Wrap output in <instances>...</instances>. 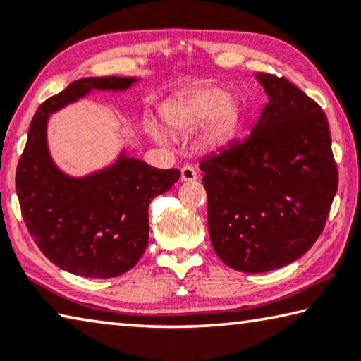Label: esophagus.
<instances>
[{
  "mask_svg": "<svg viewBox=\"0 0 361 361\" xmlns=\"http://www.w3.org/2000/svg\"><path fill=\"white\" fill-rule=\"evenodd\" d=\"M198 177V173H197V169L193 168V166H190V164H187V166H184V168L180 169V179L184 180V182H190V180H195Z\"/></svg>",
  "mask_w": 361,
  "mask_h": 361,
  "instance_id": "1",
  "label": "esophagus"
}]
</instances>
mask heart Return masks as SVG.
Here are the masks:
<instances>
[{
	"label": "heart",
	"mask_w": 361,
	"mask_h": 361,
	"mask_svg": "<svg viewBox=\"0 0 361 361\" xmlns=\"http://www.w3.org/2000/svg\"><path fill=\"white\" fill-rule=\"evenodd\" d=\"M163 119L171 132H192L202 126L200 138L207 147H219L234 135L240 121V108L224 87L207 84L177 98L163 111ZM149 134L166 142L168 135L157 126H149Z\"/></svg>",
	"instance_id": "obj_1"
}]
</instances>
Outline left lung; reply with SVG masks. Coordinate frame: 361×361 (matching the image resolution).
<instances>
[{
	"label": "left lung",
	"instance_id": "8db88e82",
	"mask_svg": "<svg viewBox=\"0 0 361 361\" xmlns=\"http://www.w3.org/2000/svg\"><path fill=\"white\" fill-rule=\"evenodd\" d=\"M258 79L269 99L250 135L200 161L213 248L242 273L282 268L307 253L339 184L324 111L286 77Z\"/></svg>",
	"mask_w": 361,
	"mask_h": 361
}]
</instances>
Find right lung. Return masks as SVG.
Returning a JSON list of instances; mask_svg holds the SVG:
<instances>
[{
	"mask_svg": "<svg viewBox=\"0 0 361 361\" xmlns=\"http://www.w3.org/2000/svg\"><path fill=\"white\" fill-rule=\"evenodd\" d=\"M129 77H87L43 102L33 116L16 169L22 218L49 262L84 277H116L134 268L148 245L149 202L169 190L179 169H157L134 158L84 179L64 176L47 148L48 114L93 88L124 90Z\"/></svg>",
	"mask_w": 361,
	"mask_h": 361,
	"instance_id": "right-lung-1",
	"label": "right lung"
}]
</instances>
